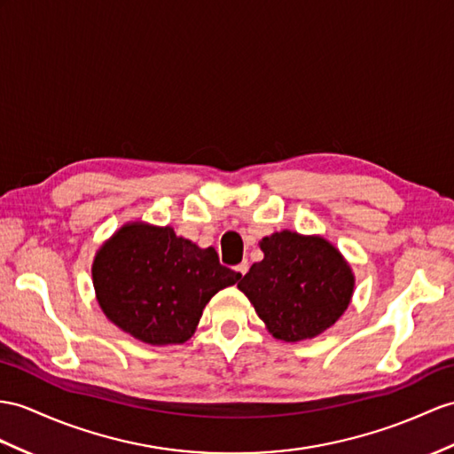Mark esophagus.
<instances>
[{"label": "esophagus", "mask_w": 454, "mask_h": 454, "mask_svg": "<svg viewBox=\"0 0 454 454\" xmlns=\"http://www.w3.org/2000/svg\"><path fill=\"white\" fill-rule=\"evenodd\" d=\"M248 268H250V263H248V260H242L239 265H237V268H235V271L237 273H240L242 275V278H245V275H247V271H248Z\"/></svg>", "instance_id": "1"}]
</instances>
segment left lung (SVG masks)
<instances>
[{
    "label": "left lung",
    "instance_id": "left-lung-1",
    "mask_svg": "<svg viewBox=\"0 0 454 454\" xmlns=\"http://www.w3.org/2000/svg\"><path fill=\"white\" fill-rule=\"evenodd\" d=\"M263 260L239 283L275 339H314L347 310L355 273L324 237L281 231L260 242Z\"/></svg>",
    "mask_w": 454,
    "mask_h": 454
}]
</instances>
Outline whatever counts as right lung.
<instances>
[{"label": "right lung", "instance_id": "add662e5", "mask_svg": "<svg viewBox=\"0 0 454 454\" xmlns=\"http://www.w3.org/2000/svg\"><path fill=\"white\" fill-rule=\"evenodd\" d=\"M239 279L212 247L142 221L121 227L92 263L98 304L109 322L156 347L189 340L209 298Z\"/></svg>", "mask_w": 454, "mask_h": 454}]
</instances>
